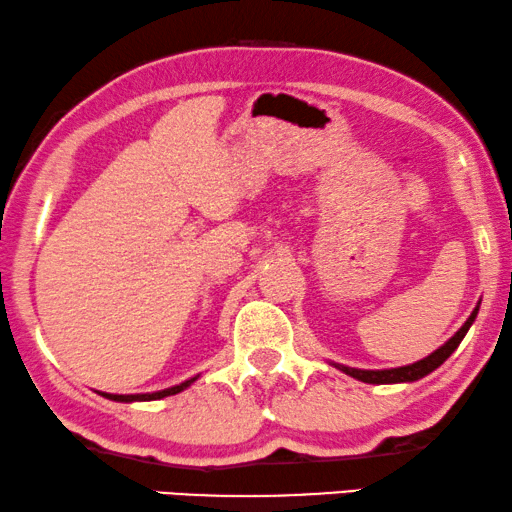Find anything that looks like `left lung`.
I'll use <instances>...</instances> for the list:
<instances>
[{"mask_svg":"<svg viewBox=\"0 0 512 512\" xmlns=\"http://www.w3.org/2000/svg\"><path fill=\"white\" fill-rule=\"evenodd\" d=\"M476 315H478V305H476V310L471 312V317L467 319V322H464L462 329L457 331L444 347H439L437 352L423 358V361L402 365V368H391V370H358V368H347V365H335V368L358 381H365V384H402V381H416L425 375H430L432 370H437L439 365L455 352L457 345H460L464 335H467V331L471 329V324H474Z\"/></svg>","mask_w":512,"mask_h":512,"instance_id":"left-lung-1","label":"left lung"}]
</instances>
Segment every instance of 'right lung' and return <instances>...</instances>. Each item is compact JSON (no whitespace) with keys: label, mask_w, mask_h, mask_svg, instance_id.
<instances>
[{"label":"right lung","mask_w":512,"mask_h":512,"mask_svg":"<svg viewBox=\"0 0 512 512\" xmlns=\"http://www.w3.org/2000/svg\"><path fill=\"white\" fill-rule=\"evenodd\" d=\"M197 377L183 381V384L179 386H172V388H165V391H156V393H137V395H112V393H101L103 398L108 400H117V402H142V400H160V398H167V395H177L181 393L183 388H188L190 384H193Z\"/></svg>","instance_id":"add662e5"}]
</instances>
